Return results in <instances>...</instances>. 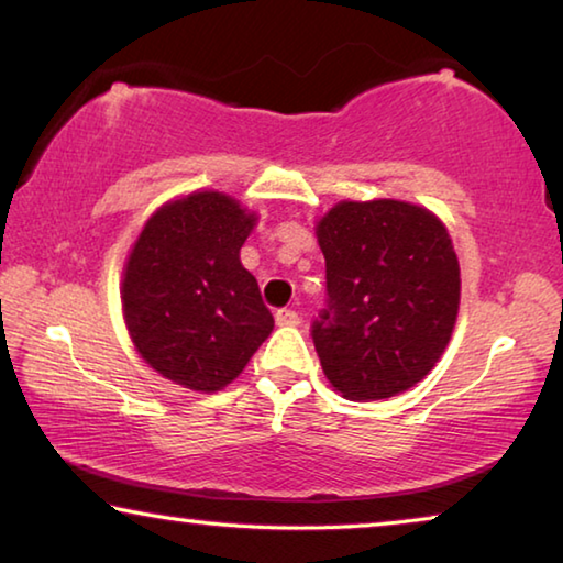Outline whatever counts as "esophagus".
<instances>
[{
  "label": "esophagus",
  "instance_id": "1",
  "mask_svg": "<svg viewBox=\"0 0 563 563\" xmlns=\"http://www.w3.org/2000/svg\"><path fill=\"white\" fill-rule=\"evenodd\" d=\"M275 322L285 328H295V325H300V316L290 308H280L278 312H275Z\"/></svg>",
  "mask_w": 563,
  "mask_h": 563
}]
</instances>
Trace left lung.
Returning <instances> with one entry per match:
<instances>
[{"label": "left lung", "instance_id": "8db88e82", "mask_svg": "<svg viewBox=\"0 0 563 563\" xmlns=\"http://www.w3.org/2000/svg\"><path fill=\"white\" fill-rule=\"evenodd\" d=\"M328 300L312 320L322 373L347 399L417 385L460 310V263L446 228L402 201H342L318 223Z\"/></svg>", "mask_w": 563, "mask_h": 563}]
</instances>
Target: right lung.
I'll use <instances>...</instances> for the list:
<instances>
[{
	"instance_id": "right-lung-1",
	"label": "right lung",
	"mask_w": 563,
	"mask_h": 563,
	"mask_svg": "<svg viewBox=\"0 0 563 563\" xmlns=\"http://www.w3.org/2000/svg\"><path fill=\"white\" fill-rule=\"evenodd\" d=\"M255 216L203 190L151 216L123 273V318L151 367L216 393L243 373L271 335L258 280L241 265Z\"/></svg>"
}]
</instances>
